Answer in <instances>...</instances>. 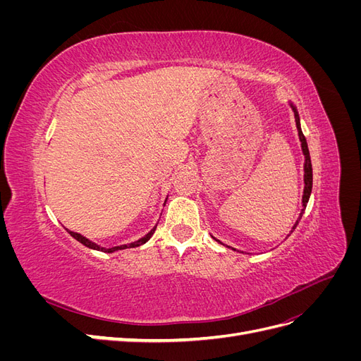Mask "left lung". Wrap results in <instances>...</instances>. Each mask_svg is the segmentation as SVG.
Here are the masks:
<instances>
[{
  "label": "left lung",
  "instance_id": "1",
  "mask_svg": "<svg viewBox=\"0 0 361 361\" xmlns=\"http://www.w3.org/2000/svg\"><path fill=\"white\" fill-rule=\"evenodd\" d=\"M290 106H292V110H293V113H295V122H297L298 137H300L301 149H302V154H304V158H305V162H304V194H302V206H304V207L301 209V214H300V216H298L297 223H295L293 227H292V232H293L295 227L298 226V223H300V220H301V216H302V214H304L305 204H307V202H309V199H310L312 185H313V173H312V161H310V154H309L307 141H305V137H304L302 130H301V126H300V116H298V111H297V108H295L292 104H290ZM216 241H218V239H216ZM218 243H220V241H218Z\"/></svg>",
  "mask_w": 361,
  "mask_h": 361
}]
</instances>
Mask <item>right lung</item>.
Wrapping results in <instances>:
<instances>
[{
    "label": "right lung",
    "mask_w": 361,
    "mask_h": 361,
    "mask_svg": "<svg viewBox=\"0 0 361 361\" xmlns=\"http://www.w3.org/2000/svg\"><path fill=\"white\" fill-rule=\"evenodd\" d=\"M155 228H157V226L152 228V231L146 235V236H143V238H140L138 241H135V243H130V244H125V245H118V247H111V248H104V247H101V245H97V244H94V243H92L90 239H87V238H84L82 235H80V233H76V232H71V231H66L71 233V236L72 238H75L76 241L78 243H81L82 245H85V247H89V248H92V250H97V251H104V253H114V251H117V250H125V248H134V247H140V245H143V244H146L149 239L152 238V235L155 233Z\"/></svg>",
    "instance_id": "right-lung-1"
}]
</instances>
